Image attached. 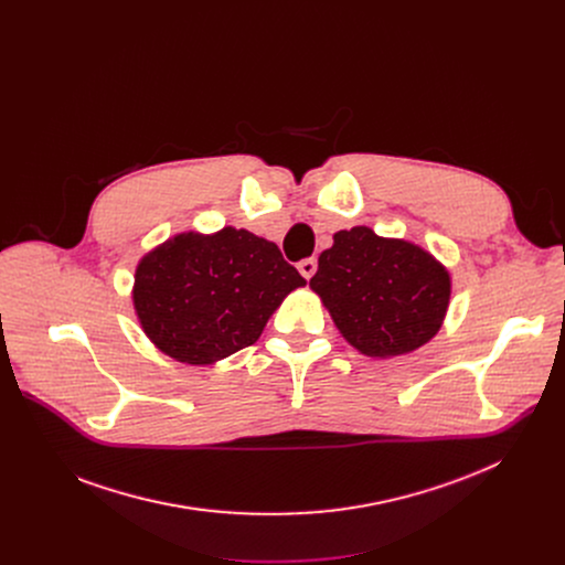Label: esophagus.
Listing matches in <instances>:
<instances>
[{"label":"esophagus","mask_w":565,"mask_h":565,"mask_svg":"<svg viewBox=\"0 0 565 565\" xmlns=\"http://www.w3.org/2000/svg\"><path fill=\"white\" fill-rule=\"evenodd\" d=\"M297 270L301 273V277H303V279H310V277L315 275V270H317V259H315V257L301 259V262L297 264Z\"/></svg>","instance_id":"1"}]
</instances>
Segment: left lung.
Returning a JSON list of instances; mask_svg holds the SVG:
<instances>
[{
	"instance_id": "obj_1",
	"label": "left lung",
	"mask_w": 565,
	"mask_h": 565,
	"mask_svg": "<svg viewBox=\"0 0 565 565\" xmlns=\"http://www.w3.org/2000/svg\"><path fill=\"white\" fill-rule=\"evenodd\" d=\"M310 288L351 347L369 358H395L420 349L440 331L451 277L412 241L355 225L333 234Z\"/></svg>"
}]
</instances>
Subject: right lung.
Here are the masks:
<instances>
[{"label": "right lung", "mask_w": 565, "mask_h": 565, "mask_svg": "<svg viewBox=\"0 0 565 565\" xmlns=\"http://www.w3.org/2000/svg\"><path fill=\"white\" fill-rule=\"evenodd\" d=\"M301 286L306 279L273 241L223 227L183 232L147 253L131 299L156 349L205 366L255 344L286 295Z\"/></svg>", "instance_id": "add662e5"}]
</instances>
